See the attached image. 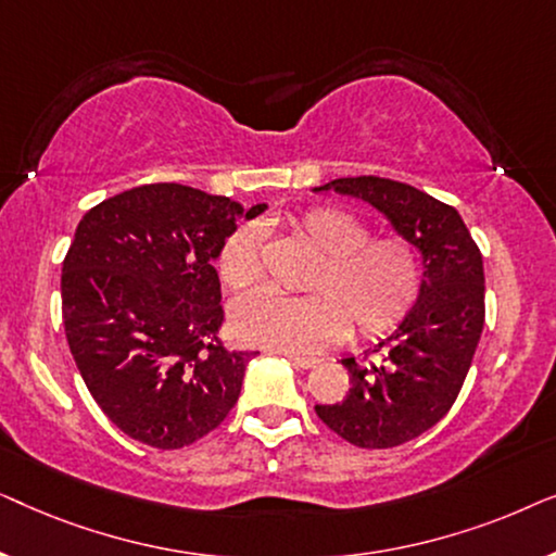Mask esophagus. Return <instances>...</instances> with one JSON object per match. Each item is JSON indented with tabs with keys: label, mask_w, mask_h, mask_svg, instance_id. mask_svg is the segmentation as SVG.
<instances>
[{
	"label": "esophagus",
	"mask_w": 556,
	"mask_h": 556,
	"mask_svg": "<svg viewBox=\"0 0 556 556\" xmlns=\"http://www.w3.org/2000/svg\"><path fill=\"white\" fill-rule=\"evenodd\" d=\"M288 362H291L295 369H311L318 364V359H314V356H293V354H288Z\"/></svg>",
	"instance_id": "obj_1"
}]
</instances>
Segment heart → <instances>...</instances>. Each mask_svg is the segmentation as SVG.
<instances>
[{
  "label": "heart",
  "instance_id": "obj_1",
  "mask_svg": "<svg viewBox=\"0 0 556 556\" xmlns=\"http://www.w3.org/2000/svg\"><path fill=\"white\" fill-rule=\"evenodd\" d=\"M293 230L318 255L303 291L288 299L255 291L230 308L232 333L245 344L288 354L321 352L349 333L379 339L420 299L422 257L402 235L371 238L362 219L333 207H314L293 223ZM217 276L230 293L248 291L263 278V230L240 225L223 242Z\"/></svg>",
  "mask_w": 556,
  "mask_h": 556
}]
</instances>
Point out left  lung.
<instances>
[{
  "mask_svg": "<svg viewBox=\"0 0 556 556\" xmlns=\"http://www.w3.org/2000/svg\"><path fill=\"white\" fill-rule=\"evenodd\" d=\"M369 202L422 255V291L379 359H341L349 392L316 405L326 428L356 447H394L443 420L473 362L483 331V257L458 210L420 189L382 177H344L314 192Z\"/></svg>",
  "mask_w": 556,
  "mask_h": 556,
  "instance_id": "1",
  "label": "left lung"
}]
</instances>
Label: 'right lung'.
<instances>
[{"label": "right lung", "instance_id": "right-lung-1", "mask_svg": "<svg viewBox=\"0 0 556 556\" xmlns=\"http://www.w3.org/2000/svg\"><path fill=\"white\" fill-rule=\"evenodd\" d=\"M265 204L185 185H143L78 223L63 261V326L103 415L159 451L192 445L240 397L253 352L219 341V248Z\"/></svg>", "mask_w": 556, "mask_h": 556}]
</instances>
